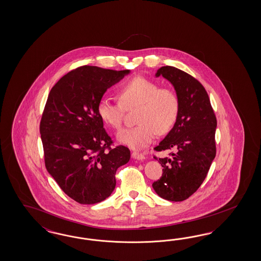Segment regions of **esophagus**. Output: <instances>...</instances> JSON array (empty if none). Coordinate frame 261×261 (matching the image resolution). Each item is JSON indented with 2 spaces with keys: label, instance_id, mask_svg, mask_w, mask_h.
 <instances>
[{
  "label": "esophagus",
  "instance_id": "34e87169",
  "mask_svg": "<svg viewBox=\"0 0 261 261\" xmlns=\"http://www.w3.org/2000/svg\"><path fill=\"white\" fill-rule=\"evenodd\" d=\"M132 157L134 159H137V160H143V159H145V156L141 152H139V151H133L132 152Z\"/></svg>",
  "mask_w": 261,
  "mask_h": 261
}]
</instances>
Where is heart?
<instances>
[{
  "instance_id": "1",
  "label": "heart",
  "mask_w": 261,
  "mask_h": 261,
  "mask_svg": "<svg viewBox=\"0 0 261 261\" xmlns=\"http://www.w3.org/2000/svg\"><path fill=\"white\" fill-rule=\"evenodd\" d=\"M119 101L101 99L97 113L103 121L120 129L126 110L138 107L137 126L127 128L118 134L122 144L141 149L153 142L157 134H167L173 128L180 113V98L170 88L142 76H136L123 83L118 91Z\"/></svg>"
}]
</instances>
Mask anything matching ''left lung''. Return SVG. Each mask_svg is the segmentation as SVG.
I'll list each match as a JSON object with an SVG mask.
<instances>
[{"label": "left lung", "instance_id": "left-lung-1", "mask_svg": "<svg viewBox=\"0 0 261 261\" xmlns=\"http://www.w3.org/2000/svg\"><path fill=\"white\" fill-rule=\"evenodd\" d=\"M160 75L172 83L180 98V113L173 128L154 148H175L176 152L159 158L163 174L152 187L160 197L181 202L200 188L212 166L216 155L217 120L208 95L197 79L172 66L160 68L156 76Z\"/></svg>", "mask_w": 261, "mask_h": 261}]
</instances>
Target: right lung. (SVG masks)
Wrapping results in <instances>:
<instances>
[{
  "instance_id": "add662e5",
  "label": "right lung",
  "mask_w": 261,
  "mask_h": 261,
  "mask_svg": "<svg viewBox=\"0 0 261 261\" xmlns=\"http://www.w3.org/2000/svg\"><path fill=\"white\" fill-rule=\"evenodd\" d=\"M129 73L84 65L51 88L40 121L45 166L64 192L82 205L99 203L116 187V172L130 150L114 146L97 104L108 88Z\"/></svg>"
}]
</instances>
